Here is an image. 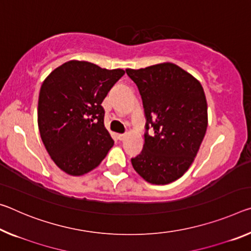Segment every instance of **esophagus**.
<instances>
[{"mask_svg":"<svg viewBox=\"0 0 251 251\" xmlns=\"http://www.w3.org/2000/svg\"><path fill=\"white\" fill-rule=\"evenodd\" d=\"M116 136H117V138H118L119 141H123V140H124V138H125L126 135H125V134H117Z\"/></svg>","mask_w":251,"mask_h":251,"instance_id":"esophagus-1","label":"esophagus"}]
</instances>
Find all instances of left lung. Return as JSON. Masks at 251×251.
<instances>
[{"label": "left lung", "instance_id": "obj_1", "mask_svg": "<svg viewBox=\"0 0 251 251\" xmlns=\"http://www.w3.org/2000/svg\"><path fill=\"white\" fill-rule=\"evenodd\" d=\"M126 74L136 83L146 117L144 147L132 158L133 168L152 184H168L188 171L203 141L208 127L203 88L171 62Z\"/></svg>", "mask_w": 251, "mask_h": 251}]
</instances>
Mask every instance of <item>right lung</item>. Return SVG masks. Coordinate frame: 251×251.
<instances>
[{"label": "right lung", "mask_w": 251, "mask_h": 251, "mask_svg": "<svg viewBox=\"0 0 251 251\" xmlns=\"http://www.w3.org/2000/svg\"><path fill=\"white\" fill-rule=\"evenodd\" d=\"M124 74L123 69L71 60L43 81L38 102L40 136L63 172L74 176L90 172L114 145L101 102Z\"/></svg>", "instance_id": "add662e5"}]
</instances>
